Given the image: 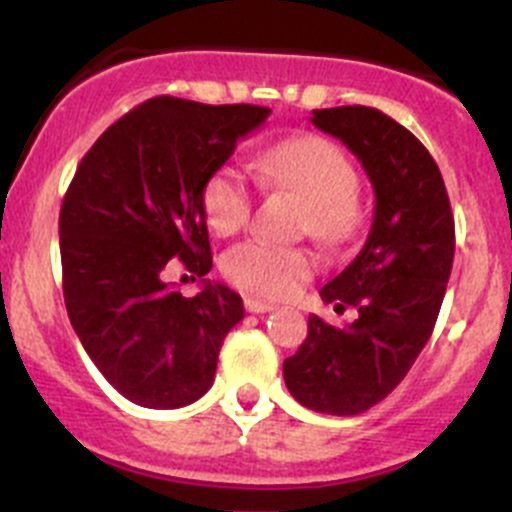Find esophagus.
I'll use <instances>...</instances> for the list:
<instances>
[{
	"instance_id": "1",
	"label": "esophagus",
	"mask_w": 512,
	"mask_h": 512,
	"mask_svg": "<svg viewBox=\"0 0 512 512\" xmlns=\"http://www.w3.org/2000/svg\"><path fill=\"white\" fill-rule=\"evenodd\" d=\"M245 309L252 314H265V312H272V309H275V304L267 302V299H260V297H245Z\"/></svg>"
}]
</instances>
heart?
Wrapping results in <instances>:
<instances>
[{
  "mask_svg": "<svg viewBox=\"0 0 512 512\" xmlns=\"http://www.w3.org/2000/svg\"><path fill=\"white\" fill-rule=\"evenodd\" d=\"M265 180L277 188L294 190L307 200L304 230L327 245L352 240L361 225L356 200V170L347 153L329 138L302 133L275 143L260 156ZM255 190L245 170L223 163L203 185V210L208 225L220 235H232L250 220ZM314 257L302 247L277 245L265 237H252L225 252L227 280L245 292L262 297H285L314 272Z\"/></svg>",
  "mask_w": 512,
  "mask_h": 512,
  "instance_id": "heart-1",
  "label": "heart"
}]
</instances>
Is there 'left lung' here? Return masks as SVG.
Returning <instances> with one entry per match:
<instances>
[{
	"label": "left lung",
	"mask_w": 512,
	"mask_h": 512,
	"mask_svg": "<svg viewBox=\"0 0 512 512\" xmlns=\"http://www.w3.org/2000/svg\"><path fill=\"white\" fill-rule=\"evenodd\" d=\"M312 123L361 160L376 205L359 255L319 289L337 312L354 307V322L339 329L312 314L307 339L285 359V384L307 409L356 416L384 401L426 347L456 227L436 160L401 123L369 106L322 108Z\"/></svg>",
	"instance_id": "left-lung-1"
}]
</instances>
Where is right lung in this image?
<instances>
[{
    "label": "right lung",
    "mask_w": 512,
    "mask_h": 512,
    "mask_svg": "<svg viewBox=\"0 0 512 512\" xmlns=\"http://www.w3.org/2000/svg\"><path fill=\"white\" fill-rule=\"evenodd\" d=\"M270 108L158 96L101 133L59 213L71 327L108 384L146 409H180L213 386L240 294L203 280L195 297L163 282L173 257L213 267L203 185Z\"/></svg>",
    "instance_id": "obj_1"
}]
</instances>
